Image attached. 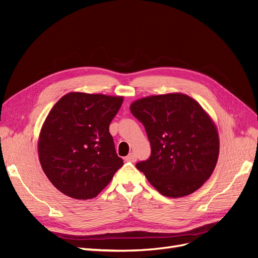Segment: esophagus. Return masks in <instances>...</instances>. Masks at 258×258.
<instances>
[{"label": "esophagus", "mask_w": 258, "mask_h": 258, "mask_svg": "<svg viewBox=\"0 0 258 258\" xmlns=\"http://www.w3.org/2000/svg\"><path fill=\"white\" fill-rule=\"evenodd\" d=\"M126 161L127 162H131V163H134L137 161V155L134 154V153H130V154H128L127 156H126Z\"/></svg>", "instance_id": "1"}]
</instances>
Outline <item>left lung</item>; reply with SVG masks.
I'll use <instances>...</instances> for the list:
<instances>
[{"mask_svg": "<svg viewBox=\"0 0 258 258\" xmlns=\"http://www.w3.org/2000/svg\"><path fill=\"white\" fill-rule=\"evenodd\" d=\"M131 113L145 127L151 154L137 168L165 196L182 198L201 188L215 168L219 140L202 106L181 93L136 101Z\"/></svg>", "mask_w": 258, "mask_h": 258, "instance_id": "1", "label": "left lung"}]
</instances>
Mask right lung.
I'll return each mask as SVG.
<instances>
[{"label":"right lung","instance_id":"1","mask_svg":"<svg viewBox=\"0 0 258 258\" xmlns=\"http://www.w3.org/2000/svg\"><path fill=\"white\" fill-rule=\"evenodd\" d=\"M121 103V96L71 92L50 110L40 133L39 158L58 191L89 200L111 181L124 164L109 132Z\"/></svg>","mask_w":258,"mask_h":258}]
</instances>
